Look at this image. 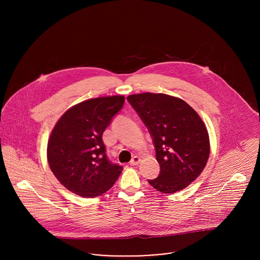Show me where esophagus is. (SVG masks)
I'll use <instances>...</instances> for the list:
<instances>
[{"instance_id":"1","label":"esophagus","mask_w":260,"mask_h":260,"mask_svg":"<svg viewBox=\"0 0 260 260\" xmlns=\"http://www.w3.org/2000/svg\"><path fill=\"white\" fill-rule=\"evenodd\" d=\"M140 161H141L140 157H138V156H134V157L132 158V160L130 161V165H132V166H134V165H138Z\"/></svg>"}]
</instances>
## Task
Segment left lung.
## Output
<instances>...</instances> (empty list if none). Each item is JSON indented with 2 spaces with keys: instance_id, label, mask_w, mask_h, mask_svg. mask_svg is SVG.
Returning <instances> with one entry per match:
<instances>
[{
  "instance_id": "left-lung-1",
  "label": "left lung",
  "mask_w": 260,
  "mask_h": 260,
  "mask_svg": "<svg viewBox=\"0 0 260 260\" xmlns=\"http://www.w3.org/2000/svg\"><path fill=\"white\" fill-rule=\"evenodd\" d=\"M127 100L147 127L160 165L150 185L162 193L184 189L201 174L209 157L204 122L185 101L166 94H134Z\"/></svg>"
}]
</instances>
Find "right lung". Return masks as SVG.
<instances>
[{
	"label": "right lung",
	"mask_w": 260,
	"mask_h": 260,
	"mask_svg": "<svg viewBox=\"0 0 260 260\" xmlns=\"http://www.w3.org/2000/svg\"><path fill=\"white\" fill-rule=\"evenodd\" d=\"M124 102V96L89 99L67 110L56 123L47 158L56 178L69 191L97 197L120 176L123 167L108 160L102 135Z\"/></svg>",
	"instance_id": "1"
}]
</instances>
